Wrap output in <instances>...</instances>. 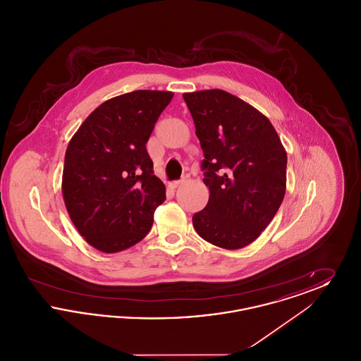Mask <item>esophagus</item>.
<instances>
[{
    "label": "esophagus",
    "instance_id": "1",
    "mask_svg": "<svg viewBox=\"0 0 361 361\" xmlns=\"http://www.w3.org/2000/svg\"><path fill=\"white\" fill-rule=\"evenodd\" d=\"M183 183H185V178H181V180H178V181H173V183L169 184V188L176 189L178 185H181Z\"/></svg>",
    "mask_w": 361,
    "mask_h": 361
}]
</instances>
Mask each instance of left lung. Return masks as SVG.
Here are the masks:
<instances>
[{"label": "left lung", "mask_w": 361, "mask_h": 361, "mask_svg": "<svg viewBox=\"0 0 361 361\" xmlns=\"http://www.w3.org/2000/svg\"><path fill=\"white\" fill-rule=\"evenodd\" d=\"M204 153L206 208L192 218L196 233L222 249L257 240L281 204L287 153L269 119L221 89L183 94Z\"/></svg>", "instance_id": "obj_1"}]
</instances>
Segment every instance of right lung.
Instances as JSON below:
<instances>
[{
    "mask_svg": "<svg viewBox=\"0 0 361 361\" xmlns=\"http://www.w3.org/2000/svg\"><path fill=\"white\" fill-rule=\"evenodd\" d=\"M172 92L134 90L99 105L70 139L62 195L70 219L94 249L116 253L150 231L165 185L146 143Z\"/></svg>",
    "mask_w": 361,
    "mask_h": 361,
    "instance_id": "1",
    "label": "right lung"
}]
</instances>
